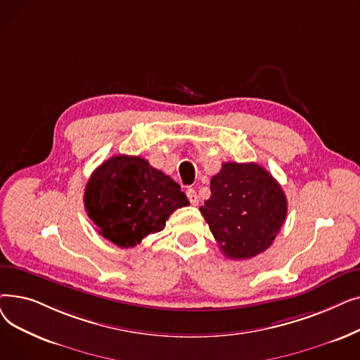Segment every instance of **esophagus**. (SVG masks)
I'll return each mask as SVG.
<instances>
[{
	"label": "esophagus",
	"instance_id": "34e87169",
	"mask_svg": "<svg viewBox=\"0 0 360 360\" xmlns=\"http://www.w3.org/2000/svg\"><path fill=\"white\" fill-rule=\"evenodd\" d=\"M186 197H188V200H190V202L193 205L198 204V195H197L194 188H188V190H186Z\"/></svg>",
	"mask_w": 360,
	"mask_h": 360
}]
</instances>
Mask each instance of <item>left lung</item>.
Listing matches in <instances>:
<instances>
[{"instance_id": "8db88e82", "label": "left lung", "mask_w": 360, "mask_h": 360, "mask_svg": "<svg viewBox=\"0 0 360 360\" xmlns=\"http://www.w3.org/2000/svg\"><path fill=\"white\" fill-rule=\"evenodd\" d=\"M210 190L200 212L226 257L248 259L271 247L288 200L270 172L258 163H223Z\"/></svg>"}]
</instances>
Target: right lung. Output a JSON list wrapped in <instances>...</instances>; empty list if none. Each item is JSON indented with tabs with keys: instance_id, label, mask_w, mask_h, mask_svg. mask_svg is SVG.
Segmentation results:
<instances>
[{
	"instance_id": "obj_1",
	"label": "right lung",
	"mask_w": 360,
	"mask_h": 360,
	"mask_svg": "<svg viewBox=\"0 0 360 360\" xmlns=\"http://www.w3.org/2000/svg\"><path fill=\"white\" fill-rule=\"evenodd\" d=\"M190 204L181 186L139 156H113L87 181L84 207L99 233L120 248L160 232L169 216Z\"/></svg>"
}]
</instances>
